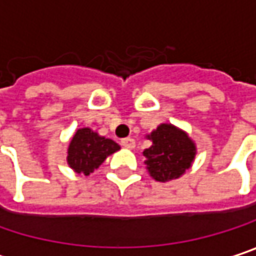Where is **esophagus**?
<instances>
[{
	"instance_id": "34e87169",
	"label": "esophagus",
	"mask_w": 256,
	"mask_h": 256,
	"mask_svg": "<svg viewBox=\"0 0 256 256\" xmlns=\"http://www.w3.org/2000/svg\"><path fill=\"white\" fill-rule=\"evenodd\" d=\"M122 146H124V148H128V150H133V148L136 146V142H134L133 138H126V139L122 140Z\"/></svg>"
}]
</instances>
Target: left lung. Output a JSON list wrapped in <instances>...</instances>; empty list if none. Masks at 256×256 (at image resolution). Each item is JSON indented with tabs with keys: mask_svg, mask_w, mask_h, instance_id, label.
<instances>
[{
	"mask_svg": "<svg viewBox=\"0 0 256 256\" xmlns=\"http://www.w3.org/2000/svg\"><path fill=\"white\" fill-rule=\"evenodd\" d=\"M152 145L144 151L145 164L156 182L178 178L194 162L196 146L194 140L173 124H160L148 134Z\"/></svg>",
	"mask_w": 256,
	"mask_h": 256,
	"instance_id": "1",
	"label": "left lung"
}]
</instances>
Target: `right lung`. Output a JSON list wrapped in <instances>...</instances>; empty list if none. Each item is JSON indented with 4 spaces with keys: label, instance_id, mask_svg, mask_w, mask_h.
<instances>
[{
    "label": "right lung",
    "instance_id": "obj_1",
    "mask_svg": "<svg viewBox=\"0 0 256 256\" xmlns=\"http://www.w3.org/2000/svg\"><path fill=\"white\" fill-rule=\"evenodd\" d=\"M118 150L120 145L114 140L100 136L89 128H79L68 145L67 162L78 174L89 176L104 162L108 155Z\"/></svg>",
    "mask_w": 256,
    "mask_h": 256
}]
</instances>
